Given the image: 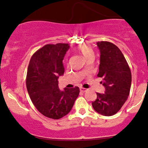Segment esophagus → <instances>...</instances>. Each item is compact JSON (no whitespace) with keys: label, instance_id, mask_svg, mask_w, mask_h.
Segmentation results:
<instances>
[{"label":"esophagus","instance_id":"34e87169","mask_svg":"<svg viewBox=\"0 0 148 148\" xmlns=\"http://www.w3.org/2000/svg\"><path fill=\"white\" fill-rule=\"evenodd\" d=\"M79 90H80V91L82 92H86V91H87V89L84 88V87H80Z\"/></svg>","mask_w":148,"mask_h":148}]
</instances>
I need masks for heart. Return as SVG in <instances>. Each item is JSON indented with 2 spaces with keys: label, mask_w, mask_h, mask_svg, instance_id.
I'll use <instances>...</instances> for the list:
<instances>
[{
  "label": "heart",
  "mask_w": 148,
  "mask_h": 148,
  "mask_svg": "<svg viewBox=\"0 0 148 148\" xmlns=\"http://www.w3.org/2000/svg\"><path fill=\"white\" fill-rule=\"evenodd\" d=\"M77 50L80 54H82V55L83 56V57H84L86 60L88 59L90 57L94 56H95V53L92 48L89 45L84 44V45H79L77 48ZM85 71V69H83L82 71Z\"/></svg>",
  "instance_id": "heart-1"
}]
</instances>
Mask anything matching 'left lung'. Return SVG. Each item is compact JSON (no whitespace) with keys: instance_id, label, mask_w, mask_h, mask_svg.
<instances>
[{"instance_id":"obj_1","label":"left lung","mask_w":148,"mask_h":148,"mask_svg":"<svg viewBox=\"0 0 148 148\" xmlns=\"http://www.w3.org/2000/svg\"><path fill=\"white\" fill-rule=\"evenodd\" d=\"M100 50V66L97 77H101L105 93L97 92L92 103L95 111L106 116L116 114L130 95L132 74L130 66L119 48L107 41L97 42Z\"/></svg>"}]
</instances>
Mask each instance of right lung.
<instances>
[{
	"label": "right lung",
	"mask_w": 148,
	"mask_h": 148,
	"mask_svg": "<svg viewBox=\"0 0 148 148\" xmlns=\"http://www.w3.org/2000/svg\"><path fill=\"white\" fill-rule=\"evenodd\" d=\"M68 43L48 44L36 51L30 59L26 84L32 102L48 118L59 119L67 115L79 94V88L61 90L58 79L64 75L63 60Z\"/></svg>",
	"instance_id": "add662e5"
}]
</instances>
